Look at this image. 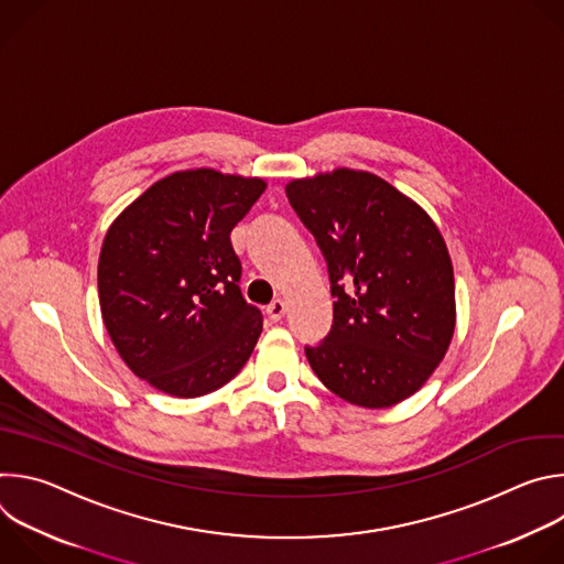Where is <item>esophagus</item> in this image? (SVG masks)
<instances>
[{"label": "esophagus", "mask_w": 564, "mask_h": 564, "mask_svg": "<svg viewBox=\"0 0 564 564\" xmlns=\"http://www.w3.org/2000/svg\"><path fill=\"white\" fill-rule=\"evenodd\" d=\"M268 318L270 321H274V324H276V321H281L283 318V314L288 312V305H285V301H281V299H276V301H272L270 305H268Z\"/></svg>", "instance_id": "obj_1"}]
</instances>
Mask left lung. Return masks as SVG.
Instances as JSON below:
<instances>
[{
	"label": "left lung",
	"instance_id": "1",
	"mask_svg": "<svg viewBox=\"0 0 564 564\" xmlns=\"http://www.w3.org/2000/svg\"><path fill=\"white\" fill-rule=\"evenodd\" d=\"M288 200L328 263L333 328L305 357L335 394L388 409L417 392L455 330V281L431 216L383 178L335 170Z\"/></svg>",
	"mask_w": 564,
	"mask_h": 564
}]
</instances>
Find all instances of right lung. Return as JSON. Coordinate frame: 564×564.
I'll list each match as a JSON object with an SVG mask.
<instances>
[{
  "label": "right lung",
  "instance_id": "add662e5",
  "mask_svg": "<svg viewBox=\"0 0 564 564\" xmlns=\"http://www.w3.org/2000/svg\"><path fill=\"white\" fill-rule=\"evenodd\" d=\"M265 192L214 170L153 183L109 227L98 292L131 372L174 397L225 386L250 359L263 314L240 294L229 231Z\"/></svg>",
  "mask_w": 564,
  "mask_h": 564
}]
</instances>
